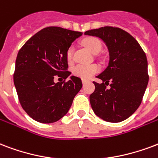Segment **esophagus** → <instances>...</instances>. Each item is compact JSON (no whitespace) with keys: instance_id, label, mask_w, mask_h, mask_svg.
Masks as SVG:
<instances>
[{"instance_id":"1","label":"esophagus","mask_w":158,"mask_h":158,"mask_svg":"<svg viewBox=\"0 0 158 158\" xmlns=\"http://www.w3.org/2000/svg\"><path fill=\"white\" fill-rule=\"evenodd\" d=\"M88 81H89L88 80H86V79H82V83H83V84L86 83V82H88Z\"/></svg>"}]
</instances>
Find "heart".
Returning <instances> with one entry per match:
<instances>
[{
    "label": "heart",
    "mask_w": 158,
    "mask_h": 158,
    "mask_svg": "<svg viewBox=\"0 0 158 158\" xmlns=\"http://www.w3.org/2000/svg\"><path fill=\"white\" fill-rule=\"evenodd\" d=\"M84 47L90 52L97 54L100 52L102 49V43L97 38L95 37H90L86 38L83 41ZM73 54H74V49L72 47H70L69 49L66 51V60L68 62H72L73 61ZM73 74L75 76H77L82 79H89L92 77V76L96 74L99 72V66L96 64H91V65H77L72 70Z\"/></svg>",
    "instance_id": "heart-1"
}]
</instances>
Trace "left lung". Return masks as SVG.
Masks as SVG:
<instances>
[{
	"label": "left lung",
	"mask_w": 158,
	"mask_h": 158,
	"mask_svg": "<svg viewBox=\"0 0 158 158\" xmlns=\"http://www.w3.org/2000/svg\"><path fill=\"white\" fill-rule=\"evenodd\" d=\"M85 35L102 39L110 56L107 67L97 77L102 82L93 81L95 91L90 95L92 110L106 122H123L139 107L148 86L145 52L132 35L118 27H101L86 31Z\"/></svg>",
	"instance_id": "1"
}]
</instances>
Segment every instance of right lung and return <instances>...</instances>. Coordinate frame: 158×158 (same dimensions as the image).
<instances>
[{
	"instance_id": "right-lung-1",
	"label": "right lung",
	"mask_w": 158,
	"mask_h": 158,
	"mask_svg": "<svg viewBox=\"0 0 158 158\" xmlns=\"http://www.w3.org/2000/svg\"><path fill=\"white\" fill-rule=\"evenodd\" d=\"M82 35L58 27L41 30L19 51L14 72V84L22 108L41 123L57 122L69 111L76 95L82 87L81 78L55 82V77L66 79V51Z\"/></svg>"
}]
</instances>
